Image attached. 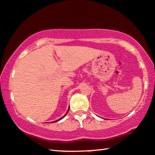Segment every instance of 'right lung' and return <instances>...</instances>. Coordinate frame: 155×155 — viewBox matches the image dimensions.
Masks as SVG:
<instances>
[{"instance_id": "obj_1", "label": "right lung", "mask_w": 155, "mask_h": 155, "mask_svg": "<svg viewBox=\"0 0 155 155\" xmlns=\"http://www.w3.org/2000/svg\"><path fill=\"white\" fill-rule=\"evenodd\" d=\"M69 109H68V110H67V113H66V114H65V115H64V116H66V115H67V113H68V111H69ZM61 117V118H59V120H55V121H53V122H57V121H59V120H61V119H62V118H63V117ZM53 122H52V123H53Z\"/></svg>"}]
</instances>
